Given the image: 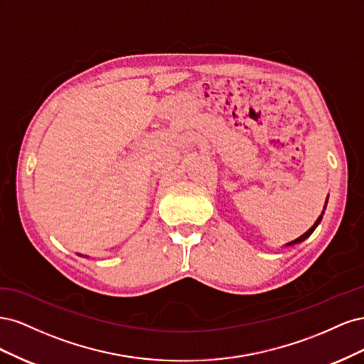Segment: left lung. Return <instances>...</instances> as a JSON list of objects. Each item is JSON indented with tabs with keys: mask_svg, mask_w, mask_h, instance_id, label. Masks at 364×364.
Instances as JSON below:
<instances>
[{
	"mask_svg": "<svg viewBox=\"0 0 364 364\" xmlns=\"http://www.w3.org/2000/svg\"><path fill=\"white\" fill-rule=\"evenodd\" d=\"M326 203H328V197H326V202H325V208H326ZM325 208H323V211H322V214L321 215H318V218L316 220V223L310 228V229H308L306 230V232L305 234H302L299 238H296V240H293V241H290V243H287V245H285V247H290V246H294V245H299V243H302V241L304 240H306L308 237H310L313 232H314V229L318 226V223H321L322 222V217H323V214H325Z\"/></svg>",
	"mask_w": 364,
	"mask_h": 364,
	"instance_id": "8db88e82",
	"label": "left lung"
}]
</instances>
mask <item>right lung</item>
I'll return each instance as SVG.
<instances>
[{
    "label": "right lung",
    "mask_w": 364,
    "mask_h": 364,
    "mask_svg": "<svg viewBox=\"0 0 364 364\" xmlns=\"http://www.w3.org/2000/svg\"><path fill=\"white\" fill-rule=\"evenodd\" d=\"M77 255H80V253H77ZM80 257H82V255H80Z\"/></svg>",
    "instance_id": "right-lung-1"
}]
</instances>
